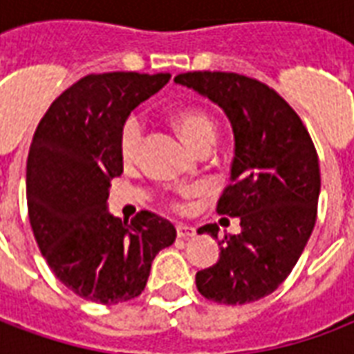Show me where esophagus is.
I'll list each match as a JSON object with an SVG mask.
<instances>
[{"label":"esophagus","mask_w":354,"mask_h":354,"mask_svg":"<svg viewBox=\"0 0 354 354\" xmlns=\"http://www.w3.org/2000/svg\"><path fill=\"white\" fill-rule=\"evenodd\" d=\"M176 233L180 239H189L195 235V227H192V225H185V223H178Z\"/></svg>","instance_id":"1"}]
</instances>
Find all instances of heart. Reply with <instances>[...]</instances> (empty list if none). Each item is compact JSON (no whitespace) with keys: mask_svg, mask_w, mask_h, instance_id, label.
<instances>
[{"mask_svg":"<svg viewBox=\"0 0 354 354\" xmlns=\"http://www.w3.org/2000/svg\"><path fill=\"white\" fill-rule=\"evenodd\" d=\"M174 124L178 132L182 134L187 146L197 149L205 142H214L216 140V124L214 121L197 109H182L174 115ZM142 134H144V124L138 115H129L121 124L119 131V151L123 159H132L138 153V147L142 144Z\"/></svg>","mask_w":354,"mask_h":354,"instance_id":"b5f03b06","label":"heart"}]
</instances>
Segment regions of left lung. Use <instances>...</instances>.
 Listing matches in <instances>:
<instances>
[{
    "instance_id": "left-lung-1",
    "label": "left lung",
    "mask_w": 354,
    "mask_h": 354,
    "mask_svg": "<svg viewBox=\"0 0 354 354\" xmlns=\"http://www.w3.org/2000/svg\"><path fill=\"white\" fill-rule=\"evenodd\" d=\"M174 83L220 106L235 138L230 185L216 210L239 218L241 233L218 243L220 258L195 274V284L218 304H252L281 286L311 237L319 157L296 111L260 81L227 72H187ZM218 231L208 223L199 233L218 239Z\"/></svg>"
}]
</instances>
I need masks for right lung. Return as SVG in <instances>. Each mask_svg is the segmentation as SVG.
Returning <instances> with one entry per match:
<instances>
[{"label": "right lung", "mask_w": 354, "mask_h": 354, "mask_svg": "<svg viewBox=\"0 0 354 354\" xmlns=\"http://www.w3.org/2000/svg\"><path fill=\"white\" fill-rule=\"evenodd\" d=\"M169 80L170 73L87 75L50 104L35 129L26 165L34 237L58 281L94 304L140 296L153 258L176 239L174 225L153 212L127 222L108 210L109 184L123 174L121 124Z\"/></svg>", "instance_id": "obj_1"}]
</instances>
